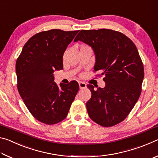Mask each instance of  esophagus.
Here are the masks:
<instances>
[{
	"instance_id": "1",
	"label": "esophagus",
	"mask_w": 158,
	"mask_h": 158,
	"mask_svg": "<svg viewBox=\"0 0 158 158\" xmlns=\"http://www.w3.org/2000/svg\"><path fill=\"white\" fill-rule=\"evenodd\" d=\"M79 85L80 89H85V88H86V84H85L84 82H82V81L79 82Z\"/></svg>"
}]
</instances>
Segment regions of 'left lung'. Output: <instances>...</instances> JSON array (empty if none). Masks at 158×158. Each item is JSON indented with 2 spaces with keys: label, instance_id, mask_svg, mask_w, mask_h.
I'll return each mask as SVG.
<instances>
[{
  "label": "left lung",
  "instance_id": "left-lung-1",
  "mask_svg": "<svg viewBox=\"0 0 158 158\" xmlns=\"http://www.w3.org/2000/svg\"><path fill=\"white\" fill-rule=\"evenodd\" d=\"M78 40L92 47L94 72L105 75L103 89L87 85L92 94L88 114L101 126H114L126 118L141 95L144 73L138 50L129 37L110 29L82 30L74 42Z\"/></svg>",
  "mask_w": 158,
  "mask_h": 158
}]
</instances>
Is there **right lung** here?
Returning a JSON list of instances; mask_svg holds the SVG:
<instances>
[{
  "instance_id": "right-lung-1",
  "label": "right lung",
  "mask_w": 158,
  "mask_h": 158,
  "mask_svg": "<svg viewBox=\"0 0 158 158\" xmlns=\"http://www.w3.org/2000/svg\"><path fill=\"white\" fill-rule=\"evenodd\" d=\"M78 32L52 29L34 35L17 60L19 95L31 114L47 125L65 118L79 89L76 81L58 86L53 76L63 69V53Z\"/></svg>"
}]
</instances>
